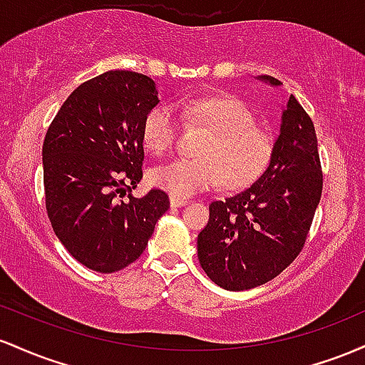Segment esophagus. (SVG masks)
Instances as JSON below:
<instances>
[{
    "mask_svg": "<svg viewBox=\"0 0 365 365\" xmlns=\"http://www.w3.org/2000/svg\"><path fill=\"white\" fill-rule=\"evenodd\" d=\"M182 205H187V200L178 198V196H172L170 195V207L178 208V207H182Z\"/></svg>",
    "mask_w": 365,
    "mask_h": 365,
    "instance_id": "34e87169",
    "label": "esophagus"
}]
</instances>
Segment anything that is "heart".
<instances>
[{
	"mask_svg": "<svg viewBox=\"0 0 365 365\" xmlns=\"http://www.w3.org/2000/svg\"><path fill=\"white\" fill-rule=\"evenodd\" d=\"M179 112L187 124L210 130L200 150V158L178 160L155 167L150 181L172 196L187 198L219 186L241 190L253 184L272 160L274 141L265 129L255 125L252 108L232 94L181 100ZM181 115L170 105H157L143 122V141L157 157L170 153L178 145Z\"/></svg>",
	"mask_w": 365,
	"mask_h": 365,
	"instance_id": "b5f03b06",
	"label": "heart"
}]
</instances>
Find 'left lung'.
Segmentation results:
<instances>
[{
    "label": "left lung",
    "mask_w": 365,
    "mask_h": 365,
    "mask_svg": "<svg viewBox=\"0 0 365 365\" xmlns=\"http://www.w3.org/2000/svg\"><path fill=\"white\" fill-rule=\"evenodd\" d=\"M272 86L281 81L262 76ZM322 195L314 122L289 96L267 170L252 186L210 203L198 260L220 288L243 292L281 274L304 250Z\"/></svg>",
    "instance_id": "obj_1"
}]
</instances>
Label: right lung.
I'll list each match as a JSON object with an SVG mask.
<instances>
[{
	"mask_svg": "<svg viewBox=\"0 0 365 365\" xmlns=\"http://www.w3.org/2000/svg\"><path fill=\"white\" fill-rule=\"evenodd\" d=\"M155 83L130 71L86 81L61 105L43 143L44 202L53 231L77 262L110 274L139 259L169 196L143 179V122Z\"/></svg>",
	"mask_w": 365,
	"mask_h": 365,
	"instance_id": "add662e5",
	"label": "right lung"
}]
</instances>
